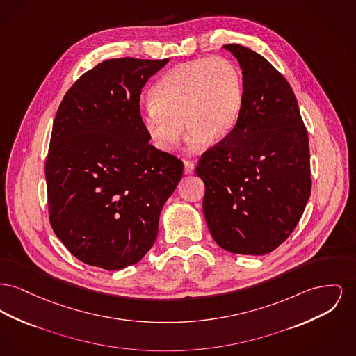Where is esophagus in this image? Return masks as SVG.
<instances>
[{"mask_svg": "<svg viewBox=\"0 0 356 356\" xmlns=\"http://www.w3.org/2000/svg\"><path fill=\"white\" fill-rule=\"evenodd\" d=\"M195 169V163L189 161V160H184V172L186 173H192Z\"/></svg>", "mask_w": 356, "mask_h": 356, "instance_id": "1", "label": "esophagus"}]
</instances>
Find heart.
<instances>
[{"label":"heart","instance_id":"b5f03b06","mask_svg":"<svg viewBox=\"0 0 356 356\" xmlns=\"http://www.w3.org/2000/svg\"><path fill=\"white\" fill-rule=\"evenodd\" d=\"M152 104L141 122L153 145L170 152L179 145L183 124L189 150L220 143L236 125L243 102V76L229 58L212 56L179 64L153 86Z\"/></svg>","mask_w":356,"mask_h":356}]
</instances>
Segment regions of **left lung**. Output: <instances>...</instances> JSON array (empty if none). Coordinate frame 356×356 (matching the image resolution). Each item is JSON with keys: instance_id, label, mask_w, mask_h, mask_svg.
Returning <instances> with one entry per match:
<instances>
[{"instance_id": "8db88e82", "label": "left lung", "mask_w": 356, "mask_h": 356, "mask_svg": "<svg viewBox=\"0 0 356 356\" xmlns=\"http://www.w3.org/2000/svg\"><path fill=\"white\" fill-rule=\"evenodd\" d=\"M243 75L241 115L196 167L209 232L225 250L264 255L288 239L311 196L307 127L288 81L264 56L223 45Z\"/></svg>"}]
</instances>
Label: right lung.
<instances>
[{
  "label": "right lung",
  "instance_id": "right-lung-1",
  "mask_svg": "<svg viewBox=\"0 0 356 356\" xmlns=\"http://www.w3.org/2000/svg\"><path fill=\"white\" fill-rule=\"evenodd\" d=\"M169 60L110 59L83 74L58 108L45 160L49 222L87 265L120 270L153 246L183 161L149 144L140 95Z\"/></svg>",
  "mask_w": 356,
  "mask_h": 356
}]
</instances>
